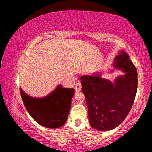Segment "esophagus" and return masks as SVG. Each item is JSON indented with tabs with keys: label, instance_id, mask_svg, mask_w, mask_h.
Returning a JSON list of instances; mask_svg holds the SVG:
<instances>
[{
	"label": "esophagus",
	"instance_id": "obj_1",
	"mask_svg": "<svg viewBox=\"0 0 152 152\" xmlns=\"http://www.w3.org/2000/svg\"><path fill=\"white\" fill-rule=\"evenodd\" d=\"M75 92H80L81 91V88H82V85H81V83L80 82H77L75 85Z\"/></svg>",
	"mask_w": 152,
	"mask_h": 152
}]
</instances>
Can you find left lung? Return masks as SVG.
<instances>
[{"label":"left lung","instance_id":"1","mask_svg":"<svg viewBox=\"0 0 152 152\" xmlns=\"http://www.w3.org/2000/svg\"><path fill=\"white\" fill-rule=\"evenodd\" d=\"M114 66L125 74L114 84L99 74L81 76L82 91L85 95L90 125L99 131L113 129L129 113L137 89V71L128 54L121 51L115 58Z\"/></svg>","mask_w":152,"mask_h":152}]
</instances>
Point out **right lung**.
<instances>
[{"instance_id": "1", "label": "right lung", "mask_w": 152, "mask_h": 152, "mask_svg": "<svg viewBox=\"0 0 152 152\" xmlns=\"http://www.w3.org/2000/svg\"><path fill=\"white\" fill-rule=\"evenodd\" d=\"M20 95L27 112L36 122L48 128H58L66 123L71 107L74 88L59 85L48 96L33 98L20 90Z\"/></svg>"}]
</instances>
